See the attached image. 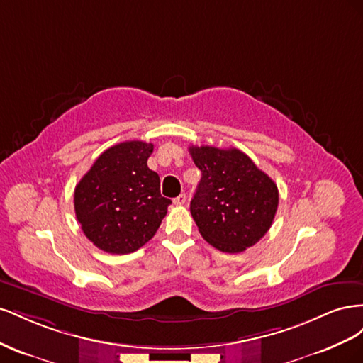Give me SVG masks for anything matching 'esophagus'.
Returning <instances> with one entry per match:
<instances>
[{
	"label": "esophagus",
	"instance_id": "esophagus-1",
	"mask_svg": "<svg viewBox=\"0 0 363 363\" xmlns=\"http://www.w3.org/2000/svg\"><path fill=\"white\" fill-rule=\"evenodd\" d=\"M186 201H188V196H186V194H180L177 199H174L175 206H183V204H186Z\"/></svg>",
	"mask_w": 363,
	"mask_h": 363
}]
</instances>
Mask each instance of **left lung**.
<instances>
[{"label":"left lung","instance_id":"obj_1","mask_svg":"<svg viewBox=\"0 0 363 363\" xmlns=\"http://www.w3.org/2000/svg\"><path fill=\"white\" fill-rule=\"evenodd\" d=\"M201 180L191 213L201 236L216 250L242 252L265 236L279 206V189L245 152L189 147Z\"/></svg>","mask_w":363,"mask_h":363}]
</instances>
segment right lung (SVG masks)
Returning <instances> with one entry per match:
<instances>
[{
    "instance_id": "add662e5",
    "label": "right lung",
    "mask_w": 363,
    "mask_h": 363,
    "mask_svg": "<svg viewBox=\"0 0 363 363\" xmlns=\"http://www.w3.org/2000/svg\"><path fill=\"white\" fill-rule=\"evenodd\" d=\"M152 144L127 140L107 148L75 186L74 208L83 233L100 250L128 255L156 235L168 212L160 179L147 164Z\"/></svg>"
}]
</instances>
